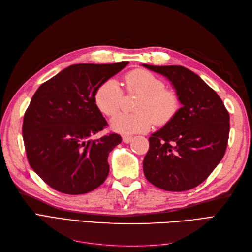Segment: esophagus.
Returning a JSON list of instances; mask_svg holds the SVG:
<instances>
[{"label":"esophagus","mask_w":252,"mask_h":252,"mask_svg":"<svg viewBox=\"0 0 252 252\" xmlns=\"http://www.w3.org/2000/svg\"><path fill=\"white\" fill-rule=\"evenodd\" d=\"M132 141L131 135H123V142L124 143H130Z\"/></svg>","instance_id":"34e87169"}]
</instances>
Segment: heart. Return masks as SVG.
Wrapping results in <instances>:
<instances>
[{
	"instance_id": "obj_1",
	"label": "heart",
	"mask_w": 252,
	"mask_h": 252,
	"mask_svg": "<svg viewBox=\"0 0 252 252\" xmlns=\"http://www.w3.org/2000/svg\"><path fill=\"white\" fill-rule=\"evenodd\" d=\"M126 90L129 94L141 95L134 106V113H119L111 120L113 130L130 134L145 132L152 123L166 125L177 116L180 109L179 94L172 89L165 88V82L152 72L134 69L125 75ZM123 98V91L118 82L108 79L100 84L94 94L98 111L107 117L116 114Z\"/></svg>"
}]
</instances>
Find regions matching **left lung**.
Here are the masks:
<instances>
[{"instance_id":"left-lung-1","label":"left lung","mask_w":252,"mask_h":252,"mask_svg":"<svg viewBox=\"0 0 252 252\" xmlns=\"http://www.w3.org/2000/svg\"><path fill=\"white\" fill-rule=\"evenodd\" d=\"M143 66L168 79L183 105L169 123L149 138L144 174L152 185L167 191H186L207 179L223 158L229 113L216 91L187 68Z\"/></svg>"}]
</instances>
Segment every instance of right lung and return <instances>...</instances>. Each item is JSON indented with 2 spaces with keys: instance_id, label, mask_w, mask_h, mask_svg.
Here are the masks:
<instances>
[{
  "instance_id": "obj_1",
  "label": "right lung",
  "mask_w": 252,
  "mask_h": 252,
  "mask_svg": "<svg viewBox=\"0 0 252 252\" xmlns=\"http://www.w3.org/2000/svg\"><path fill=\"white\" fill-rule=\"evenodd\" d=\"M126 65H71L35 91L24 114L23 140L29 165L51 188L83 194L107 178L108 155L122 138L109 133L94 139L107 126L94 94Z\"/></svg>"
}]
</instances>
